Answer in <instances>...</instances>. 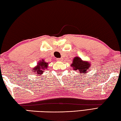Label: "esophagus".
<instances>
[{"mask_svg": "<svg viewBox=\"0 0 121 121\" xmlns=\"http://www.w3.org/2000/svg\"><path fill=\"white\" fill-rule=\"evenodd\" d=\"M57 60L58 61H61L63 60V58H57Z\"/></svg>", "mask_w": 121, "mask_h": 121, "instance_id": "1", "label": "esophagus"}]
</instances>
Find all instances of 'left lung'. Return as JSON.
Segmentation results:
<instances>
[{"mask_svg": "<svg viewBox=\"0 0 121 121\" xmlns=\"http://www.w3.org/2000/svg\"><path fill=\"white\" fill-rule=\"evenodd\" d=\"M71 66L73 69L78 71L82 74H85L87 73L88 69L91 67V64L87 61H83L78 57L74 58Z\"/></svg>", "mask_w": 121, "mask_h": 121, "instance_id": "obj_1", "label": "left lung"}]
</instances>
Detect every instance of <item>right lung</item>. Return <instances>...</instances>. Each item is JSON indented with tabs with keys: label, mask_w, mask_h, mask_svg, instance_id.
Masks as SVG:
<instances>
[{
	"label": "right lung",
	"mask_w": 121,
	"mask_h": 121,
	"mask_svg": "<svg viewBox=\"0 0 121 121\" xmlns=\"http://www.w3.org/2000/svg\"><path fill=\"white\" fill-rule=\"evenodd\" d=\"M48 64L46 62H45L44 60H42V61H40L39 63H38V65L36 66V67L33 68L32 69L33 72L34 73L36 72L37 74L40 75L43 74V70H45V69H47L48 67Z\"/></svg>",
	"instance_id": "add662e5"
}]
</instances>
